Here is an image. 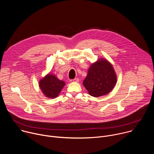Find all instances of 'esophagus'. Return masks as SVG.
I'll use <instances>...</instances> for the list:
<instances>
[{"instance_id":"1","label":"esophagus","mask_w":154,"mask_h":154,"mask_svg":"<svg viewBox=\"0 0 154 154\" xmlns=\"http://www.w3.org/2000/svg\"><path fill=\"white\" fill-rule=\"evenodd\" d=\"M71 82H79V79L78 78H75L74 79H72L70 80Z\"/></svg>"}]
</instances>
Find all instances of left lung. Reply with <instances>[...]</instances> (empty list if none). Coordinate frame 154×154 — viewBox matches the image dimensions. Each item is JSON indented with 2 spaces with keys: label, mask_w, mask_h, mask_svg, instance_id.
Returning <instances> with one entry per match:
<instances>
[{
  "label": "left lung",
  "mask_w": 154,
  "mask_h": 154,
  "mask_svg": "<svg viewBox=\"0 0 154 154\" xmlns=\"http://www.w3.org/2000/svg\"><path fill=\"white\" fill-rule=\"evenodd\" d=\"M116 82L113 66L108 60L101 58L90 66L83 84L91 96L97 97L111 92Z\"/></svg>",
  "instance_id": "obj_1"
}]
</instances>
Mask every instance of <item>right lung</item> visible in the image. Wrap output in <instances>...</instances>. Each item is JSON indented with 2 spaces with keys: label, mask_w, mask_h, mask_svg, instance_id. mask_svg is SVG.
I'll list each match as a JSON object with an SVG mask.
<instances>
[{
  "label": "right lung",
  "mask_w": 154,
  "mask_h": 154,
  "mask_svg": "<svg viewBox=\"0 0 154 154\" xmlns=\"http://www.w3.org/2000/svg\"><path fill=\"white\" fill-rule=\"evenodd\" d=\"M65 83L59 80L55 75L48 74L39 80V86L42 93L49 98L57 97L61 92Z\"/></svg>",
  "instance_id": "1"
}]
</instances>
